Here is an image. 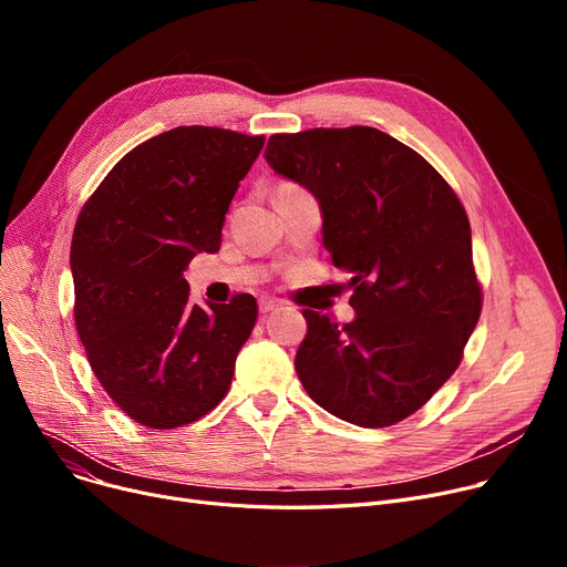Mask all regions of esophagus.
Instances as JSON below:
<instances>
[{
  "instance_id": "34e87169",
  "label": "esophagus",
  "mask_w": 567,
  "mask_h": 567,
  "mask_svg": "<svg viewBox=\"0 0 567 567\" xmlns=\"http://www.w3.org/2000/svg\"><path fill=\"white\" fill-rule=\"evenodd\" d=\"M280 308V301H276V299H259V312H274V310H278Z\"/></svg>"
}]
</instances>
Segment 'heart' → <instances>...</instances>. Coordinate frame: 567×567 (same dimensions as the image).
<instances>
[{
	"label": "heart",
	"instance_id": "obj_1",
	"mask_svg": "<svg viewBox=\"0 0 567 567\" xmlns=\"http://www.w3.org/2000/svg\"><path fill=\"white\" fill-rule=\"evenodd\" d=\"M282 186H291V184H282ZM282 186H280V188H282Z\"/></svg>",
	"mask_w": 567,
	"mask_h": 567
}]
</instances>
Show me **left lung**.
Instances as JSON below:
<instances>
[{
  "mask_svg": "<svg viewBox=\"0 0 567 567\" xmlns=\"http://www.w3.org/2000/svg\"><path fill=\"white\" fill-rule=\"evenodd\" d=\"M264 156L317 197L323 246L351 274L355 319L303 310L296 374L351 425L404 421L451 379L481 319L462 202L421 154L370 126L278 133Z\"/></svg>",
  "mask_w": 567,
  "mask_h": 567,
  "instance_id": "left-lung-1",
  "label": "left lung"
}]
</instances>
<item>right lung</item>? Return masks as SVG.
<instances>
[{
    "label": "right lung",
    "mask_w": 567,
    "mask_h": 567,
    "mask_svg": "<svg viewBox=\"0 0 567 567\" xmlns=\"http://www.w3.org/2000/svg\"><path fill=\"white\" fill-rule=\"evenodd\" d=\"M261 146L264 135L172 128L118 161L78 216L75 329L105 393L144 427L195 423L229 391L257 301L193 306L184 271L197 252H218Z\"/></svg>",
    "instance_id": "obj_1"
}]
</instances>
